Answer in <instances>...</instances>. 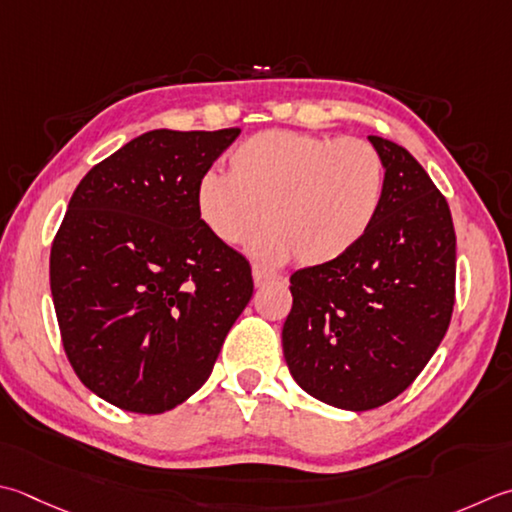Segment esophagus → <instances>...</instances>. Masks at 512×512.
<instances>
[{
  "instance_id": "obj_1",
  "label": "esophagus",
  "mask_w": 512,
  "mask_h": 512,
  "mask_svg": "<svg viewBox=\"0 0 512 512\" xmlns=\"http://www.w3.org/2000/svg\"><path fill=\"white\" fill-rule=\"evenodd\" d=\"M277 275H275V270H270V268H266V266H259V264H255L253 266V279H255V286H264V284H268L270 279H275Z\"/></svg>"
}]
</instances>
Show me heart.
Listing matches in <instances>:
<instances>
[{
    "mask_svg": "<svg viewBox=\"0 0 512 512\" xmlns=\"http://www.w3.org/2000/svg\"><path fill=\"white\" fill-rule=\"evenodd\" d=\"M226 175L206 173L195 188L199 219L226 246H239L262 222L255 255L322 266L370 233L384 202L379 150L357 137L266 130L230 150Z\"/></svg>",
    "mask_w": 512,
    "mask_h": 512,
    "instance_id": "heart-1",
    "label": "heart"
}]
</instances>
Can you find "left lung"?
Here are the masks:
<instances>
[{
  "instance_id": "8db88e82",
  "label": "left lung",
  "mask_w": 512,
  "mask_h": 512,
  "mask_svg": "<svg viewBox=\"0 0 512 512\" xmlns=\"http://www.w3.org/2000/svg\"><path fill=\"white\" fill-rule=\"evenodd\" d=\"M386 186L370 233L350 253L290 277L282 330L290 375L319 402L377 408L415 382L455 306V226L422 164L370 135Z\"/></svg>"
}]
</instances>
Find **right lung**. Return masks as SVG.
I'll return each instance as SVG.
<instances>
[{
  "mask_svg": "<svg viewBox=\"0 0 512 512\" xmlns=\"http://www.w3.org/2000/svg\"><path fill=\"white\" fill-rule=\"evenodd\" d=\"M239 128L150 130L84 175L50 248L64 353L130 413L175 408L208 379L253 297L248 259L199 219L195 188Z\"/></svg>",
  "mask_w": 512,
  "mask_h": 512,
  "instance_id": "obj_1",
  "label": "right lung"
}]
</instances>
